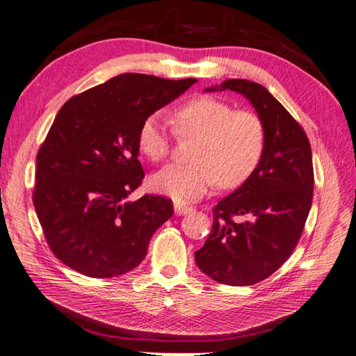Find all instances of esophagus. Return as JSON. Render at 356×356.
<instances>
[{
  "instance_id": "1",
  "label": "esophagus",
  "mask_w": 356,
  "mask_h": 356,
  "mask_svg": "<svg viewBox=\"0 0 356 356\" xmlns=\"http://www.w3.org/2000/svg\"><path fill=\"white\" fill-rule=\"evenodd\" d=\"M174 211H176L177 216H184L193 213L194 208L191 205H184V203H176V205H174Z\"/></svg>"
}]
</instances>
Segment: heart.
Returning a JSON list of instances; mask_svg holds the SVG:
<instances>
[{"label":"heart","mask_w":356,"mask_h":356,"mask_svg":"<svg viewBox=\"0 0 356 356\" xmlns=\"http://www.w3.org/2000/svg\"><path fill=\"white\" fill-rule=\"evenodd\" d=\"M177 130L194 136L190 165H170L149 179L154 191L176 202H190L208 194L216 182L236 188L259 166L266 130L255 111L238 108L214 96H195L174 111ZM138 147L148 161L163 162L171 153V134L161 113H149L138 130Z\"/></svg>","instance_id":"obj_1"}]
</instances>
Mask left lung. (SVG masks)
<instances>
[{
  "instance_id": "left-lung-1",
  "label": "left lung",
  "mask_w": 356,
  "mask_h": 356,
  "mask_svg": "<svg viewBox=\"0 0 356 356\" xmlns=\"http://www.w3.org/2000/svg\"><path fill=\"white\" fill-rule=\"evenodd\" d=\"M222 90L251 101L266 145L252 176L214 207L211 234L194 255L216 282L251 286L274 274L303 234L314 194L312 151L303 127L263 86L229 79Z\"/></svg>"
}]
</instances>
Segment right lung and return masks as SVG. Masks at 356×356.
Returning a JSON list of instances; mask_svg holds the SVG:
<instances>
[{
    "mask_svg": "<svg viewBox=\"0 0 356 356\" xmlns=\"http://www.w3.org/2000/svg\"><path fill=\"white\" fill-rule=\"evenodd\" d=\"M195 82L124 73L72 96L36 154L33 205L56 259L93 278L134 269L174 214L163 195L125 199L145 172L138 161L143 118Z\"/></svg>",
    "mask_w": 356,
    "mask_h": 356,
    "instance_id": "add662e5",
    "label": "right lung"
}]
</instances>
